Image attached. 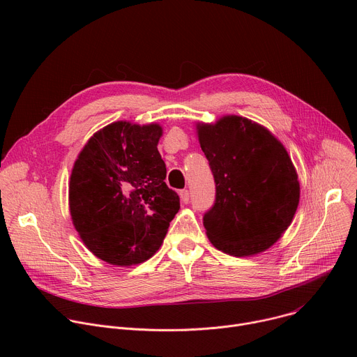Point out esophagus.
<instances>
[{
    "instance_id": "esophagus-1",
    "label": "esophagus",
    "mask_w": 357,
    "mask_h": 357,
    "mask_svg": "<svg viewBox=\"0 0 357 357\" xmlns=\"http://www.w3.org/2000/svg\"><path fill=\"white\" fill-rule=\"evenodd\" d=\"M178 195H180L181 202H183L184 204H187V203H188V199H190L188 191H187V190H180V191H178Z\"/></svg>"
}]
</instances>
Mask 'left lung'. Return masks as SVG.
Wrapping results in <instances>:
<instances>
[{"label":"left lung","mask_w":357,"mask_h":357,"mask_svg":"<svg viewBox=\"0 0 357 357\" xmlns=\"http://www.w3.org/2000/svg\"><path fill=\"white\" fill-rule=\"evenodd\" d=\"M200 147L215 181L206 234L230 256L259 255L291 225L300 200L297 172L271 131L240 116L197 123Z\"/></svg>","instance_id":"left-lung-1"}]
</instances>
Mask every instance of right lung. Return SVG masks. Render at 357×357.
I'll return each instance as SVG.
<instances>
[{
    "instance_id": "1",
    "label": "right lung",
    "mask_w": 357,
    "mask_h": 357,
    "mask_svg": "<svg viewBox=\"0 0 357 357\" xmlns=\"http://www.w3.org/2000/svg\"><path fill=\"white\" fill-rule=\"evenodd\" d=\"M157 123L114 121L93 134L70 177L71 220L86 248L114 266L149 260L180 210L166 181Z\"/></svg>"
}]
</instances>
